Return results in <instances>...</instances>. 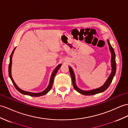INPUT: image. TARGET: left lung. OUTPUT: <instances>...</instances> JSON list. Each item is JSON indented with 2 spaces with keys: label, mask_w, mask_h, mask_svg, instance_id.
I'll return each instance as SVG.
<instances>
[{
  "label": "left lung",
  "mask_w": 128,
  "mask_h": 128,
  "mask_svg": "<svg viewBox=\"0 0 128 128\" xmlns=\"http://www.w3.org/2000/svg\"><path fill=\"white\" fill-rule=\"evenodd\" d=\"M108 45L109 49H110V51L111 54V72L110 74V76L108 77L106 81L105 82L104 84V85L96 89H93L91 90H88V91H85V90H82V89L79 88L77 86L76 82V77H75V74L73 72V70L70 66H68L69 67V70L70 76L72 78V83H73V86L74 87V89L76 90L77 92L80 93V94L85 95V96H91V95H94L98 94V93H100L102 92H103L105 91L106 90L109 86H110V84L111 83L112 81L114 78V77L115 76V74H116V55L114 53V48L112 47L111 45L110 44V43L109 42V40L108 39Z\"/></svg>",
  "instance_id": "8db88e82"
}]
</instances>
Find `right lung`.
Instances as JSON below:
<instances>
[{
	"label": "right lung",
	"mask_w": 128,
	"mask_h": 128,
	"mask_svg": "<svg viewBox=\"0 0 128 128\" xmlns=\"http://www.w3.org/2000/svg\"><path fill=\"white\" fill-rule=\"evenodd\" d=\"M16 48H14V49L13 50V51H12V53L10 55V64H9L8 65V75H9V77H10V78L11 79V81L12 83L14 85V87L16 88L17 89V91H19L20 93H21L22 94H24V95H28V96H42L46 94L50 90H51L52 86V84H53V82H54V77L55 76L56 74L57 73L58 70H59V68H60V67L61 66V64H59L58 66H57V67L55 68V70L52 72V75H51V76H50V81H49V85L48 86L47 88H46L44 91H43L42 92H38V93H34V92H28V91H24V90L20 89L19 87H18L17 85L15 83V82H14V80L12 78V74H11V67H12V56H13V54L14 53V52L16 49Z\"/></svg>",
	"instance_id": "1"
}]
</instances>
